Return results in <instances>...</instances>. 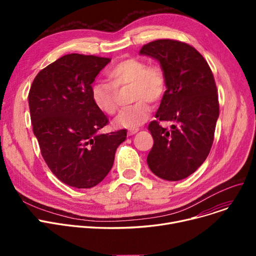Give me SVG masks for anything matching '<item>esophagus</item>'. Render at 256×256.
<instances>
[{
    "label": "esophagus",
    "instance_id": "1",
    "mask_svg": "<svg viewBox=\"0 0 256 256\" xmlns=\"http://www.w3.org/2000/svg\"><path fill=\"white\" fill-rule=\"evenodd\" d=\"M138 130H139V128H132L128 130V134L130 136V135H134V134H136Z\"/></svg>",
    "mask_w": 256,
    "mask_h": 256
}]
</instances>
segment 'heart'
<instances>
[{
	"label": "heart",
	"mask_w": 256,
	"mask_h": 256,
	"mask_svg": "<svg viewBox=\"0 0 256 256\" xmlns=\"http://www.w3.org/2000/svg\"><path fill=\"white\" fill-rule=\"evenodd\" d=\"M109 83L98 82L91 88V98L98 109L106 115L118 110L117 90L130 86V98L136 100L124 108L115 119L117 126L135 128L148 118L150 102L162 100L166 90V76L158 64H147L140 58H126L114 64L106 72Z\"/></svg>",
	"instance_id": "heart-1"
}]
</instances>
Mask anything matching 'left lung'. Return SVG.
I'll return each mask as SVG.
<instances>
[{
	"label": "left lung",
	"mask_w": 256,
	"mask_h": 256,
	"mask_svg": "<svg viewBox=\"0 0 256 256\" xmlns=\"http://www.w3.org/2000/svg\"><path fill=\"white\" fill-rule=\"evenodd\" d=\"M142 55L156 59L167 90L148 130L154 146L147 164L156 176L171 182L194 173L208 156L219 117L217 86L210 67L192 46L173 39L144 44ZM160 120H172L168 131Z\"/></svg>",
	"instance_id": "obj_1"
}]
</instances>
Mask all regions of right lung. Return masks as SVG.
<instances>
[{
  "mask_svg": "<svg viewBox=\"0 0 256 256\" xmlns=\"http://www.w3.org/2000/svg\"><path fill=\"white\" fill-rule=\"evenodd\" d=\"M110 58L70 54L40 70L29 91L33 132L50 171L78 189L111 170L126 130L100 134L109 119L94 104L91 84Z\"/></svg>",
  "mask_w": 256,
  "mask_h": 256,
  "instance_id": "1",
  "label": "right lung"
}]
</instances>
